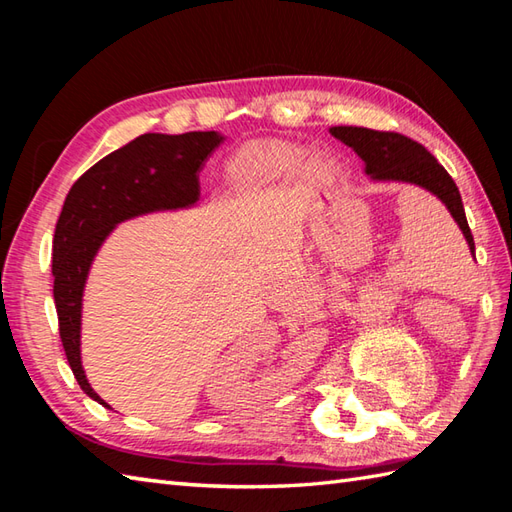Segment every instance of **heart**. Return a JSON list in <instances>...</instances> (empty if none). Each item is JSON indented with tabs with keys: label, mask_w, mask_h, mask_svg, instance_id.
Wrapping results in <instances>:
<instances>
[{
	"label": "heart",
	"mask_w": 512,
	"mask_h": 512,
	"mask_svg": "<svg viewBox=\"0 0 512 512\" xmlns=\"http://www.w3.org/2000/svg\"><path fill=\"white\" fill-rule=\"evenodd\" d=\"M303 151L286 145L246 147L226 162V182L235 191H253L262 184L292 176L301 165ZM310 169L321 167V160H310Z\"/></svg>",
	"instance_id": "1"
}]
</instances>
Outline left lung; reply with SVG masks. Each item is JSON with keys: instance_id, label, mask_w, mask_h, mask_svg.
Masks as SVG:
<instances>
[{"instance_id": "obj_1", "label": "left lung", "mask_w": 512, "mask_h": 512, "mask_svg": "<svg viewBox=\"0 0 512 512\" xmlns=\"http://www.w3.org/2000/svg\"><path fill=\"white\" fill-rule=\"evenodd\" d=\"M330 134L352 147L354 154L365 162V176L374 182H407L413 187L429 191L447 206L455 224L469 244L475 259V242L469 222L464 215V204L453 178L440 162L433 158L416 140L394 132H374L367 127H330Z\"/></svg>"}]
</instances>
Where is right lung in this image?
<instances>
[{
    "instance_id": "obj_1",
    "label": "right lung",
    "mask_w": 512,
    "mask_h": 512,
    "mask_svg": "<svg viewBox=\"0 0 512 512\" xmlns=\"http://www.w3.org/2000/svg\"><path fill=\"white\" fill-rule=\"evenodd\" d=\"M222 143L220 132L143 134L85 171L63 202L52 239L59 334L76 383L107 409L81 363L83 292L94 257L121 222L198 204L200 169Z\"/></svg>"
}]
</instances>
